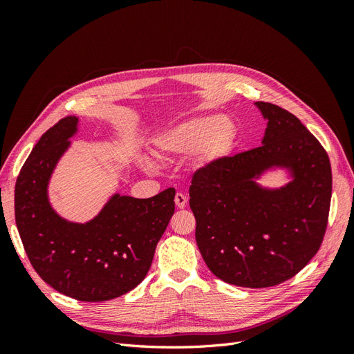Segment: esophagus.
<instances>
[{"label":"esophagus","mask_w":354,"mask_h":354,"mask_svg":"<svg viewBox=\"0 0 354 354\" xmlns=\"http://www.w3.org/2000/svg\"><path fill=\"white\" fill-rule=\"evenodd\" d=\"M174 201H176L177 208H185L186 203H187V196L183 195V194H177L176 198H174Z\"/></svg>","instance_id":"34e87169"}]
</instances>
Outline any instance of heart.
<instances>
[{
	"instance_id": "heart-1",
	"label": "heart",
	"mask_w": 354,
	"mask_h": 354,
	"mask_svg": "<svg viewBox=\"0 0 354 354\" xmlns=\"http://www.w3.org/2000/svg\"><path fill=\"white\" fill-rule=\"evenodd\" d=\"M238 138V127L224 115H199L181 121L155 138L156 152L164 159H192L198 168L207 169L226 159ZM147 168L152 160L145 159Z\"/></svg>"
}]
</instances>
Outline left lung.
<instances>
[{
  "mask_svg": "<svg viewBox=\"0 0 354 354\" xmlns=\"http://www.w3.org/2000/svg\"><path fill=\"white\" fill-rule=\"evenodd\" d=\"M267 121L261 146L195 173L189 190L195 238L218 279L267 288L291 279L313 259L326 230L329 158L292 113L254 103ZM281 170L287 183L263 185Z\"/></svg>",
  "mask_w": 354,
  "mask_h": 354,
  "instance_id": "left-lung-1",
  "label": "left lung"
}]
</instances>
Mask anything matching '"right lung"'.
Listing matches in <instances>:
<instances>
[{
	"instance_id": "add662e5",
	"label": "right lung",
	"mask_w": 354,
	"mask_h": 354,
	"mask_svg": "<svg viewBox=\"0 0 354 354\" xmlns=\"http://www.w3.org/2000/svg\"><path fill=\"white\" fill-rule=\"evenodd\" d=\"M78 130L80 118L69 115L32 149L16 181V224L42 281L80 301H108L146 277L174 214L176 190L169 187L147 199L115 192L88 221L62 217L51 205L48 185Z\"/></svg>"
}]
</instances>
